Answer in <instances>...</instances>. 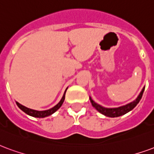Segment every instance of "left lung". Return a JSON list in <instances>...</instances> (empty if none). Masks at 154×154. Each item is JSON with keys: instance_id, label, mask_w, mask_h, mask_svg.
<instances>
[{"instance_id": "obj_1", "label": "left lung", "mask_w": 154, "mask_h": 154, "mask_svg": "<svg viewBox=\"0 0 154 154\" xmlns=\"http://www.w3.org/2000/svg\"><path fill=\"white\" fill-rule=\"evenodd\" d=\"M144 88H145V86L143 87L140 93L139 94V95H138L137 98L135 100H133L132 102L129 103H126L125 105L117 107V108H105V107H103V106H101L100 104L96 103V102H94V100L91 99V97H90V100H91V103L92 106L97 110L98 112H100V113H102V114L106 116V117L117 118V117H120V116H122V115L129 112L130 111H131L132 109L135 108V106L137 105L138 103L140 102V100L142 98Z\"/></svg>"}]
</instances>
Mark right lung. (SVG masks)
<instances>
[{
    "instance_id": "1",
    "label": "right lung",
    "mask_w": 154,
    "mask_h": 154,
    "mask_svg": "<svg viewBox=\"0 0 154 154\" xmlns=\"http://www.w3.org/2000/svg\"><path fill=\"white\" fill-rule=\"evenodd\" d=\"M67 89L68 87L66 88L65 91L63 93V95L62 99L60 100V101L59 103H57L56 105L54 106L53 108H51V109H48V110H43V111H38V110H34V109H28L27 107H25V106L22 105L21 103H19V102H16L17 105L19 107V109H21L22 111L25 112V113H27L29 116H32V117H34V118H45V117H48L50 115L53 114L54 112H55L58 110V109H60V107L62 106L63 103V101H64V99H65V94H66V91H67Z\"/></svg>"
}]
</instances>
